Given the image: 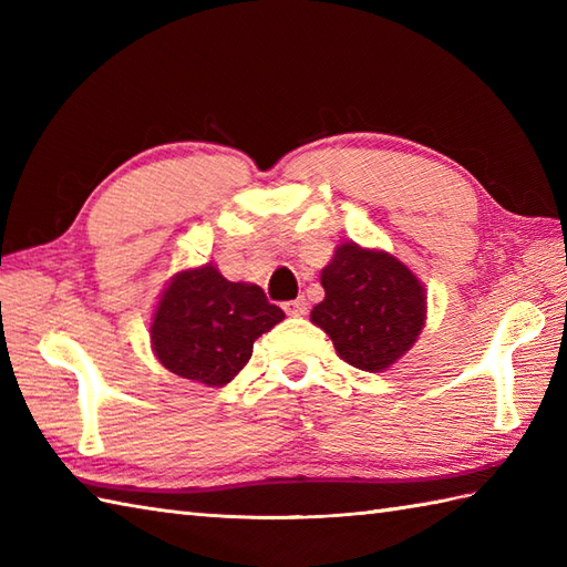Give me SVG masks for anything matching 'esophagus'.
<instances>
[{"label": "esophagus", "mask_w": 567, "mask_h": 567, "mask_svg": "<svg viewBox=\"0 0 567 567\" xmlns=\"http://www.w3.org/2000/svg\"><path fill=\"white\" fill-rule=\"evenodd\" d=\"M282 309H285L290 317H305V315H307V299H302V297L290 299V302H285Z\"/></svg>", "instance_id": "obj_1"}]
</instances>
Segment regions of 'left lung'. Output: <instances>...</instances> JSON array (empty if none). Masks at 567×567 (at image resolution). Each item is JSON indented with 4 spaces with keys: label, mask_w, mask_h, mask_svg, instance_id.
Instances as JSON below:
<instances>
[{
    "label": "left lung",
    "mask_w": 567,
    "mask_h": 567,
    "mask_svg": "<svg viewBox=\"0 0 567 567\" xmlns=\"http://www.w3.org/2000/svg\"><path fill=\"white\" fill-rule=\"evenodd\" d=\"M321 285L327 297L311 309V321L358 370H388L424 329V285L390 252L346 240L321 270Z\"/></svg>",
    "instance_id": "8db88e82"
}]
</instances>
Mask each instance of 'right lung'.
<instances>
[{
  "label": "right lung",
  "mask_w": 567,
  "mask_h": 567,
  "mask_svg": "<svg viewBox=\"0 0 567 567\" xmlns=\"http://www.w3.org/2000/svg\"><path fill=\"white\" fill-rule=\"evenodd\" d=\"M285 319L258 285L231 282L212 262L177 272L158 302L151 343L163 368L224 388L252 355L258 336Z\"/></svg>",
  "instance_id": "1"
}]
</instances>
